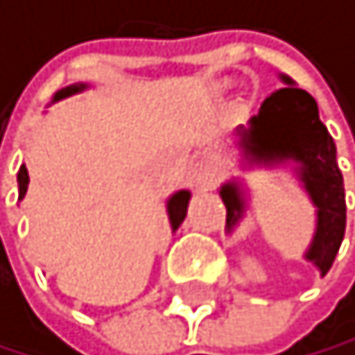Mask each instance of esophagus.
I'll return each instance as SVG.
<instances>
[{
    "label": "esophagus",
    "instance_id": "obj_1",
    "mask_svg": "<svg viewBox=\"0 0 355 355\" xmlns=\"http://www.w3.org/2000/svg\"><path fill=\"white\" fill-rule=\"evenodd\" d=\"M190 176H192V185L196 190H203L205 185H208L210 181V176H212V167L210 163H205V161H194L190 165Z\"/></svg>",
    "mask_w": 355,
    "mask_h": 355
}]
</instances>
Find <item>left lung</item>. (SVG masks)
<instances>
[{"instance_id": "left-lung-1", "label": "left lung", "mask_w": 355, "mask_h": 355, "mask_svg": "<svg viewBox=\"0 0 355 355\" xmlns=\"http://www.w3.org/2000/svg\"><path fill=\"white\" fill-rule=\"evenodd\" d=\"M282 87L261 103L259 112L234 129L237 147L246 167H272L286 161L297 163L295 172L315 208V232L304 259L327 275L340 250L347 226L343 172L336 161V143L320 121L318 103L288 76H279ZM228 232L246 212V192L239 181L221 185Z\"/></svg>"}]
</instances>
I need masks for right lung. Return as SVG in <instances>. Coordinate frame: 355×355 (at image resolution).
Wrapping results in <instances>:
<instances>
[{
	"mask_svg": "<svg viewBox=\"0 0 355 355\" xmlns=\"http://www.w3.org/2000/svg\"><path fill=\"white\" fill-rule=\"evenodd\" d=\"M85 89H87L85 83H78V85L60 89L58 94L53 96V103H58V100H62V98L73 96V94H80V91H85ZM17 188H19V201H21L24 196H26V190H28V170H26V165H21L19 172H17ZM188 203H190V192L188 190L174 192L170 199H167V217H170L172 232L183 223L185 214H188Z\"/></svg>",
	"mask_w": 355,
	"mask_h": 355,
	"instance_id": "add662e5",
	"label": "right lung"
}]
</instances>
